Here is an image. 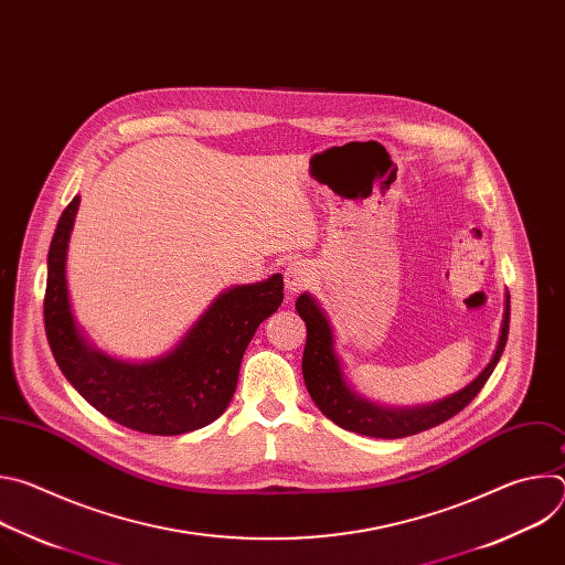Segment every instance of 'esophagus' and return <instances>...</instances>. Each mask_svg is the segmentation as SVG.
<instances>
[{"label": "esophagus", "mask_w": 565, "mask_h": 565, "mask_svg": "<svg viewBox=\"0 0 565 565\" xmlns=\"http://www.w3.org/2000/svg\"><path fill=\"white\" fill-rule=\"evenodd\" d=\"M315 281V270L306 262H292L284 273V286L288 295H297L306 290Z\"/></svg>", "instance_id": "esophagus-1"}]
</instances>
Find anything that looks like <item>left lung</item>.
I'll list each match as a JSON object with an SVG mask.
<instances>
[{
    "instance_id": "left-lung-1",
    "label": "left lung",
    "mask_w": 565,
    "mask_h": 565,
    "mask_svg": "<svg viewBox=\"0 0 565 565\" xmlns=\"http://www.w3.org/2000/svg\"><path fill=\"white\" fill-rule=\"evenodd\" d=\"M299 317L306 321V347L301 358V373L306 388L317 409L347 431L371 438H405L427 431L462 412L478 395L497 369L510 331V292H505V308L501 321V335L490 364L482 369L467 386L440 397L429 405L388 407L360 395L344 375L342 360L335 349V333L331 321L310 292H301L295 303Z\"/></svg>"
}]
</instances>
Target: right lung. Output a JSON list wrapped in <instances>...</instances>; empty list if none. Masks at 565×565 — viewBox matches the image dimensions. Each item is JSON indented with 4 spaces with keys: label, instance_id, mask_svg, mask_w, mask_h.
I'll list each match as a JSON object with an SVG mask.
<instances>
[{
    "label": "right lung",
    "instance_id": "obj_1",
    "mask_svg": "<svg viewBox=\"0 0 565 565\" xmlns=\"http://www.w3.org/2000/svg\"><path fill=\"white\" fill-rule=\"evenodd\" d=\"M79 196L62 212L49 248L44 327L57 366L94 409L134 431L179 436L214 423L230 405L244 353L284 301V279L223 290L168 353L129 362L100 351L77 324L68 284V241Z\"/></svg>",
    "mask_w": 565,
    "mask_h": 565
}]
</instances>
